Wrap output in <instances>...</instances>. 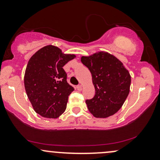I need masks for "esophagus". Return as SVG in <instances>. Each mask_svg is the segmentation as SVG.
<instances>
[{"label":"esophagus","mask_w":160,"mask_h":160,"mask_svg":"<svg viewBox=\"0 0 160 160\" xmlns=\"http://www.w3.org/2000/svg\"><path fill=\"white\" fill-rule=\"evenodd\" d=\"M77 89H78V91H81L82 90V86L81 85H78L77 86Z\"/></svg>","instance_id":"esophagus-1"}]
</instances>
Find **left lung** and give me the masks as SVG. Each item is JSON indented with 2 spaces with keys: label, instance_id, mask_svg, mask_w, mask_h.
Masks as SVG:
<instances>
[{
  "label": "left lung",
  "instance_id": "1",
  "mask_svg": "<svg viewBox=\"0 0 160 160\" xmlns=\"http://www.w3.org/2000/svg\"><path fill=\"white\" fill-rule=\"evenodd\" d=\"M81 62L90 71L95 93L86 103L97 118H106L120 109L129 93L131 76L122 63L108 52L82 56Z\"/></svg>",
  "mask_w": 160,
  "mask_h": 160
}]
</instances>
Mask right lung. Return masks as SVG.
Instances as JSON below:
<instances>
[{
  "mask_svg": "<svg viewBox=\"0 0 160 160\" xmlns=\"http://www.w3.org/2000/svg\"><path fill=\"white\" fill-rule=\"evenodd\" d=\"M74 55L63 54L49 45L29 59L24 78L28 98L36 113L47 118H57L65 111L69 95L74 90L67 82L64 65Z\"/></svg>",
  "mask_w": 160,
  "mask_h": 160,
  "instance_id": "1",
  "label": "right lung"
}]
</instances>
